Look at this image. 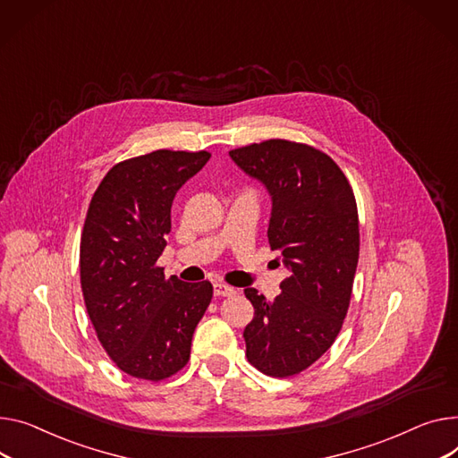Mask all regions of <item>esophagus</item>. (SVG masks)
Here are the masks:
<instances>
[{"label":"esophagus","mask_w":458,"mask_h":458,"mask_svg":"<svg viewBox=\"0 0 458 458\" xmlns=\"http://www.w3.org/2000/svg\"><path fill=\"white\" fill-rule=\"evenodd\" d=\"M213 293H216V296H232L235 294V289L226 284H216L213 285Z\"/></svg>","instance_id":"34e87169"}]
</instances>
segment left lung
Returning a JSON list of instances; mask_svg holds the SVG:
<instances>
[{"instance_id": "obj_1", "label": "left lung", "mask_w": 458, "mask_h": 458, "mask_svg": "<svg viewBox=\"0 0 458 458\" xmlns=\"http://www.w3.org/2000/svg\"><path fill=\"white\" fill-rule=\"evenodd\" d=\"M230 157L268 190V245L289 268L274 301L245 289L254 306L247 359L265 376L293 377L331 348L346 318L359 261L355 195L343 169L308 143L265 140Z\"/></svg>"}]
</instances>
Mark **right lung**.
I'll return each mask as SVG.
<instances>
[{
    "instance_id": "obj_1",
    "label": "right lung",
    "mask_w": 458,
    "mask_h": 458,
    "mask_svg": "<svg viewBox=\"0 0 458 458\" xmlns=\"http://www.w3.org/2000/svg\"><path fill=\"white\" fill-rule=\"evenodd\" d=\"M208 150L160 148L115 164L91 197L81 235V287L108 357L125 374L162 381L186 367L213 285L165 278L157 265L176 191Z\"/></svg>"
}]
</instances>
